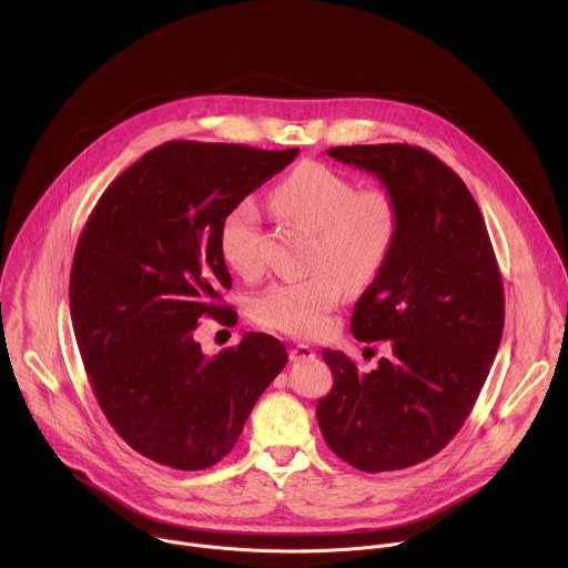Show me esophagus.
Wrapping results in <instances>:
<instances>
[{
    "label": "esophagus",
    "instance_id": "obj_1",
    "mask_svg": "<svg viewBox=\"0 0 568 568\" xmlns=\"http://www.w3.org/2000/svg\"><path fill=\"white\" fill-rule=\"evenodd\" d=\"M290 359L292 362H305V359H314V351L307 344H294L290 348Z\"/></svg>",
    "mask_w": 568,
    "mask_h": 568
}]
</instances>
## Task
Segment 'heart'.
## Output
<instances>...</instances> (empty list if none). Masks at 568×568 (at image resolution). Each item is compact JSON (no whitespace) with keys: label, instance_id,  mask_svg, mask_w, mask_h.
Returning a JSON list of instances; mask_svg holds the SVG:
<instances>
[{"label":"heart","instance_id":"b5f03b06","mask_svg":"<svg viewBox=\"0 0 568 568\" xmlns=\"http://www.w3.org/2000/svg\"><path fill=\"white\" fill-rule=\"evenodd\" d=\"M272 209L314 231L307 276L272 283L254 301V316L265 328L292 337L328 331L331 312L348 283L362 287L386 265L399 231V211L384 189H355V182L318 161L296 166L270 195ZM222 261L240 276L263 270V231L252 202L231 206L220 224Z\"/></svg>","mask_w":568,"mask_h":568}]
</instances>
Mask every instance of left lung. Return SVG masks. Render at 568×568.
I'll use <instances>...</instances> for the list:
<instances>
[{
	"label": "left lung",
	"instance_id": "left-lung-1",
	"mask_svg": "<svg viewBox=\"0 0 568 568\" xmlns=\"http://www.w3.org/2000/svg\"><path fill=\"white\" fill-rule=\"evenodd\" d=\"M328 154L384 184L399 231L351 318L355 339H388L390 355L362 373L342 351H323L335 384L316 420L348 465L404 469L436 456L467 420L501 344L504 283L471 193L438 156L409 143Z\"/></svg>",
	"mask_w": 568,
	"mask_h": 568
}]
</instances>
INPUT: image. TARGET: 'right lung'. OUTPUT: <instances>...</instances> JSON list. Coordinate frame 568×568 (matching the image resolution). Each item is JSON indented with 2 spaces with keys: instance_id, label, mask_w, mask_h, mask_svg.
<instances>
[{
  "instance_id": "obj_1",
  "label": "right lung",
  "mask_w": 568,
  "mask_h": 568,
  "mask_svg": "<svg viewBox=\"0 0 568 568\" xmlns=\"http://www.w3.org/2000/svg\"><path fill=\"white\" fill-rule=\"evenodd\" d=\"M298 148L169 141L101 195L69 278L75 344L114 432L175 469L224 458L256 399L287 364L285 346L250 333L206 357L202 316L233 323L217 233L226 211L292 164Z\"/></svg>"
}]
</instances>
